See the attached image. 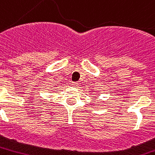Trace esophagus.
<instances>
[{
    "instance_id": "obj_1",
    "label": "esophagus",
    "mask_w": 155,
    "mask_h": 155,
    "mask_svg": "<svg viewBox=\"0 0 155 155\" xmlns=\"http://www.w3.org/2000/svg\"><path fill=\"white\" fill-rule=\"evenodd\" d=\"M71 85L73 86V87H75V88H77L78 86H79V83L77 82H73L72 83V84Z\"/></svg>"
}]
</instances>
